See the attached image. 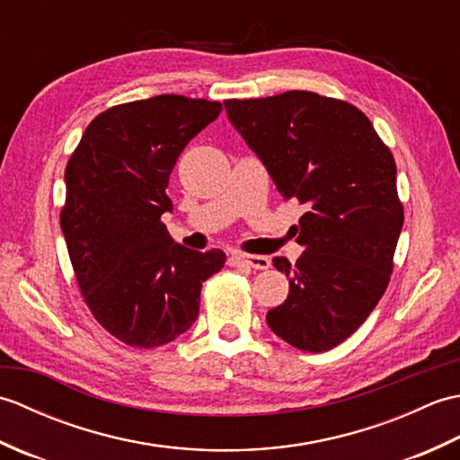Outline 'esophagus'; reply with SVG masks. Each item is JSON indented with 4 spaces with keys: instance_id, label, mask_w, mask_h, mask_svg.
<instances>
[{
    "instance_id": "34e87169",
    "label": "esophagus",
    "mask_w": 460,
    "mask_h": 460,
    "mask_svg": "<svg viewBox=\"0 0 460 460\" xmlns=\"http://www.w3.org/2000/svg\"><path fill=\"white\" fill-rule=\"evenodd\" d=\"M229 265L265 270L270 267V259L262 257V255H247V252H233V255L229 257Z\"/></svg>"
}]
</instances>
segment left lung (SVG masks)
Wrapping results in <instances>:
<instances>
[{
	"label": "left lung",
	"instance_id": "8db88e82",
	"mask_svg": "<svg viewBox=\"0 0 460 460\" xmlns=\"http://www.w3.org/2000/svg\"><path fill=\"white\" fill-rule=\"evenodd\" d=\"M223 104L282 198L306 208L295 225L305 252L295 265L272 259L290 290L267 324L302 351L336 348L364 324L392 277L403 227L394 155L344 101L288 91Z\"/></svg>",
	"mask_w": 460,
	"mask_h": 460
}]
</instances>
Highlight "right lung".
<instances>
[{
	"label": "right lung",
	"mask_w": 460,
	"mask_h": 460,
	"mask_svg": "<svg viewBox=\"0 0 460 460\" xmlns=\"http://www.w3.org/2000/svg\"><path fill=\"white\" fill-rule=\"evenodd\" d=\"M221 111L180 94L112 106L66 164L61 229L76 282L99 324L132 348L188 332L201 285L225 265L223 251L185 249L162 223L175 162Z\"/></svg>",
	"instance_id": "obj_1"
}]
</instances>
